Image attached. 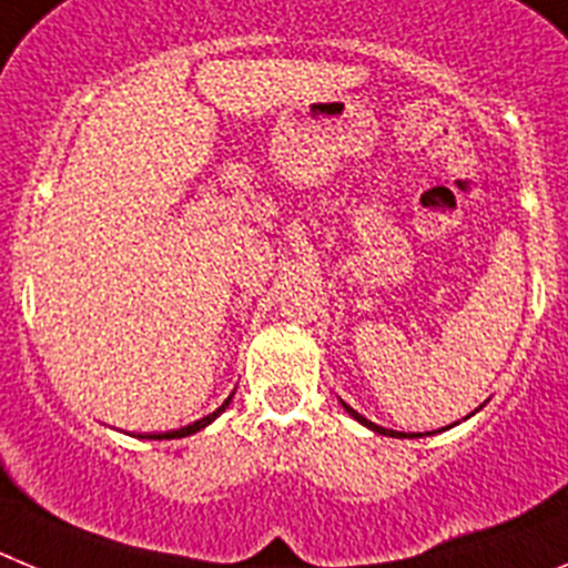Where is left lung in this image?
Wrapping results in <instances>:
<instances>
[{
	"label": "left lung",
	"instance_id": "obj_1",
	"mask_svg": "<svg viewBox=\"0 0 568 568\" xmlns=\"http://www.w3.org/2000/svg\"><path fill=\"white\" fill-rule=\"evenodd\" d=\"M342 407H345L347 416L356 418V422H359L362 427H367V430H373V433H379V436H390V438H422V436H433V433H398V430H387V427H379V424L367 422L365 416H359V413H356L351 405H345V402H342ZM469 416H473V413H469ZM469 416H467V418H469ZM442 430H444V427H442Z\"/></svg>",
	"mask_w": 568,
	"mask_h": 568
}]
</instances>
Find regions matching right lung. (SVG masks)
Returning a JSON list of instances; mask_svg holds the SVG:
<instances>
[{
  "instance_id": "1",
  "label": "right lung",
  "mask_w": 568,
  "mask_h": 568,
  "mask_svg": "<svg viewBox=\"0 0 568 568\" xmlns=\"http://www.w3.org/2000/svg\"><path fill=\"white\" fill-rule=\"evenodd\" d=\"M232 396H234V390H232ZM232 396H229L226 402H223V405L217 407V410L209 413V416H203V418H197V422L186 424V427H181V430H170V433H150V436H138V438H155V442H163V438H183V436H192V433L203 430V427H209V424H212L214 418L221 416V413L226 410L229 405H232Z\"/></svg>"
}]
</instances>
